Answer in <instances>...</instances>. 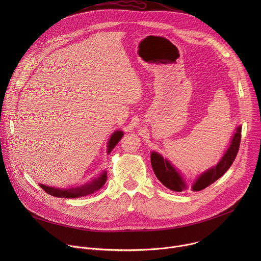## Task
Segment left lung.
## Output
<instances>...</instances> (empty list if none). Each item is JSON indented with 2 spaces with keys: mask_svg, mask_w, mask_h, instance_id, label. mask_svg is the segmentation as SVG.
Segmentation results:
<instances>
[{
  "mask_svg": "<svg viewBox=\"0 0 261 261\" xmlns=\"http://www.w3.org/2000/svg\"><path fill=\"white\" fill-rule=\"evenodd\" d=\"M241 132L242 126L240 125L236 128V132L232 135L227 150L223 154L220 161L215 166L200 173L194 180L193 185L191 186V189L193 191H200L206 188L207 186L216 181L229 169L239 152L241 142ZM151 163L157 178L166 188L176 192H181L182 190H186L188 188V185L186 182L181 172L177 170V168H175L170 163V161H168L166 158H163L162 155L155 151L152 152Z\"/></svg>",
  "mask_w": 261,
  "mask_h": 261,
  "instance_id": "left-lung-1",
  "label": "left lung"
}]
</instances>
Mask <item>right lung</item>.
Listing matches in <instances>:
<instances>
[{
	"instance_id": "obj_1",
	"label": "right lung",
	"mask_w": 261,
	"mask_h": 261,
	"mask_svg": "<svg viewBox=\"0 0 261 261\" xmlns=\"http://www.w3.org/2000/svg\"><path fill=\"white\" fill-rule=\"evenodd\" d=\"M124 132L122 130H117L113 134H111L110 138L107 142V154H110V152L114 150L115 146L118 144V142L123 137ZM107 178L106 171L103 170L98 176L94 177L93 179L89 180L88 182L76 186V187H70V188H56L50 187V186H46L43 184H39L40 187L49 195L60 197V198H76V197H83L86 195L93 194L94 192L98 191L100 188L103 187Z\"/></svg>"
}]
</instances>
